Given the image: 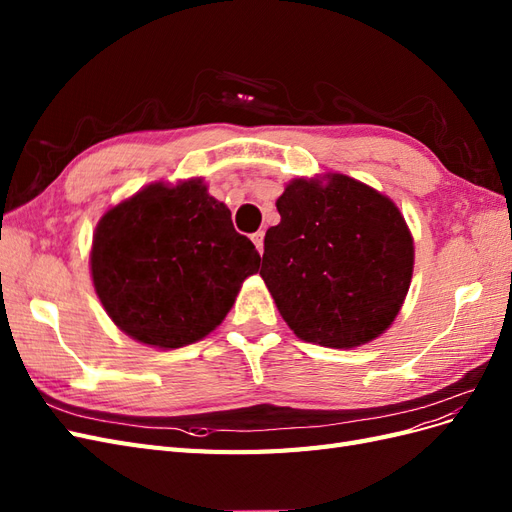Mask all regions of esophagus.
Returning a JSON list of instances; mask_svg holds the SVG:
<instances>
[{
    "label": "esophagus",
    "mask_w": 512,
    "mask_h": 512,
    "mask_svg": "<svg viewBox=\"0 0 512 512\" xmlns=\"http://www.w3.org/2000/svg\"><path fill=\"white\" fill-rule=\"evenodd\" d=\"M252 241H254V245H256V250L262 254L265 252V232L262 230H258V232H254L252 235Z\"/></svg>",
    "instance_id": "34e87169"
}]
</instances>
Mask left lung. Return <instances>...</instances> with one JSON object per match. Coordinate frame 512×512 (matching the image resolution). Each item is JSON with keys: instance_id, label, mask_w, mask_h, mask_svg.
<instances>
[{"instance_id": "left-lung-1", "label": "left lung", "mask_w": 512, "mask_h": 512, "mask_svg": "<svg viewBox=\"0 0 512 512\" xmlns=\"http://www.w3.org/2000/svg\"><path fill=\"white\" fill-rule=\"evenodd\" d=\"M260 275L294 335L356 348L391 327L410 288L414 241L391 198L346 175L294 179L277 198Z\"/></svg>"}]
</instances>
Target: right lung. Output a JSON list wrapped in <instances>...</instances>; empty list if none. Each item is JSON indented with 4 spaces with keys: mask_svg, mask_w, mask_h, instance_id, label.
Listing matches in <instances>:
<instances>
[{
    "mask_svg": "<svg viewBox=\"0 0 512 512\" xmlns=\"http://www.w3.org/2000/svg\"><path fill=\"white\" fill-rule=\"evenodd\" d=\"M258 267L254 243L200 179L147 185L102 215L91 245V277L106 314L153 348L209 335Z\"/></svg>",
    "mask_w": 512,
    "mask_h": 512,
    "instance_id": "obj_1",
    "label": "right lung"
}]
</instances>
